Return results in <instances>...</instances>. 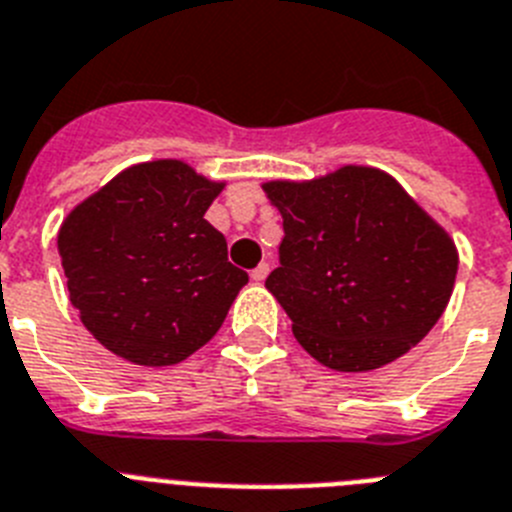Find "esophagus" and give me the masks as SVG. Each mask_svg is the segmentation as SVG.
I'll use <instances>...</instances> for the list:
<instances>
[{"mask_svg":"<svg viewBox=\"0 0 512 512\" xmlns=\"http://www.w3.org/2000/svg\"><path fill=\"white\" fill-rule=\"evenodd\" d=\"M268 273H270L268 262H260V265H257V268L252 270V281L262 283V281H265V278H268Z\"/></svg>","mask_w":512,"mask_h":512,"instance_id":"34e87169","label":"esophagus"}]
</instances>
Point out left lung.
<instances>
[{
  "instance_id": "left-lung-1",
  "label": "left lung",
  "mask_w": 512,
  "mask_h": 512,
  "mask_svg": "<svg viewBox=\"0 0 512 512\" xmlns=\"http://www.w3.org/2000/svg\"><path fill=\"white\" fill-rule=\"evenodd\" d=\"M262 190L283 216L281 265L265 286L311 358L335 371H373L433 330L459 255L394 177L348 164Z\"/></svg>"
}]
</instances>
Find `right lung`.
<instances>
[{
    "label": "right lung",
    "instance_id": "1",
    "mask_svg": "<svg viewBox=\"0 0 512 512\" xmlns=\"http://www.w3.org/2000/svg\"><path fill=\"white\" fill-rule=\"evenodd\" d=\"M224 182L180 159L133 164L59 229L69 299L110 353L172 366L203 348L250 281L203 216Z\"/></svg>",
    "mask_w": 512,
    "mask_h": 512
}]
</instances>
